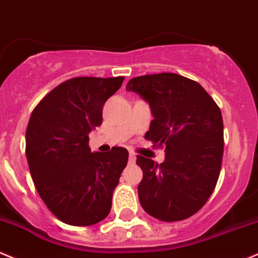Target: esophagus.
<instances>
[{"mask_svg": "<svg viewBox=\"0 0 258 258\" xmlns=\"http://www.w3.org/2000/svg\"><path fill=\"white\" fill-rule=\"evenodd\" d=\"M135 161H137V156L134 155V153H130L129 155V163H135Z\"/></svg>", "mask_w": 258, "mask_h": 258, "instance_id": "34e87169", "label": "esophagus"}]
</instances>
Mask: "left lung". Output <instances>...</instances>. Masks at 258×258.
Wrapping results in <instances>:
<instances>
[{
	"instance_id": "8db88e82",
	"label": "left lung",
	"mask_w": 258,
	"mask_h": 258,
	"mask_svg": "<svg viewBox=\"0 0 258 258\" xmlns=\"http://www.w3.org/2000/svg\"><path fill=\"white\" fill-rule=\"evenodd\" d=\"M126 91L138 92L151 107L153 120L145 138L166 147L161 164L138 155L141 206L163 222L189 218L212 195L221 173V109L198 82L174 73L133 78Z\"/></svg>"
}]
</instances>
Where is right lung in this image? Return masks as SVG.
I'll return each instance as SVG.
<instances>
[{
  "label": "right lung",
  "instance_id": "right-lung-1",
  "mask_svg": "<svg viewBox=\"0 0 258 258\" xmlns=\"http://www.w3.org/2000/svg\"><path fill=\"white\" fill-rule=\"evenodd\" d=\"M124 77L66 80L37 103L25 133L31 178L48 210L75 227L108 216L129 153L124 147L90 151L89 133L102 124L103 105Z\"/></svg>",
  "mask_w": 258,
  "mask_h": 258
}]
</instances>
